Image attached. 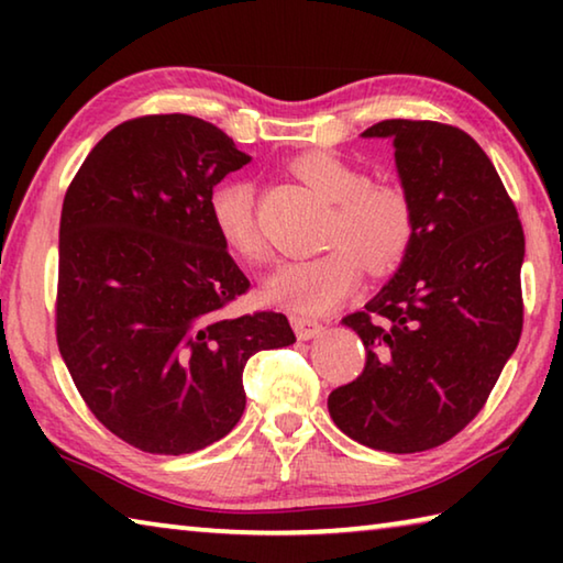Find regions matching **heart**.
<instances>
[{"instance_id": "1", "label": "heart", "mask_w": 563, "mask_h": 563, "mask_svg": "<svg viewBox=\"0 0 563 563\" xmlns=\"http://www.w3.org/2000/svg\"><path fill=\"white\" fill-rule=\"evenodd\" d=\"M350 243L367 253H397L405 238L402 216L383 201L360 203L347 228Z\"/></svg>"}]
</instances>
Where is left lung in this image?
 Returning <instances> with one entry per match:
<instances>
[{"label":"left lung","mask_w":563,"mask_h":563,"mask_svg":"<svg viewBox=\"0 0 563 563\" xmlns=\"http://www.w3.org/2000/svg\"><path fill=\"white\" fill-rule=\"evenodd\" d=\"M251 164L188 113L109 131L62 206L56 340L84 402L151 454L206 450L241 422L243 367L292 345L283 312L241 316L213 188Z\"/></svg>","instance_id":"left-lung-1"}]
</instances>
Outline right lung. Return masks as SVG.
<instances>
[{
    "label": "right lung",
    "mask_w": 563,
    "mask_h": 563,
    "mask_svg": "<svg viewBox=\"0 0 563 563\" xmlns=\"http://www.w3.org/2000/svg\"><path fill=\"white\" fill-rule=\"evenodd\" d=\"M360 136L393 151L409 241L383 290L342 320L367 360L328 409L360 444L424 452L479 415L517 350L523 233L497 168L464 131L389 119Z\"/></svg>",
    "instance_id": "add662e5"
}]
</instances>
